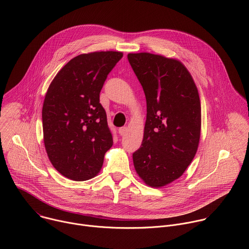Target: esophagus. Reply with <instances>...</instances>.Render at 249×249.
Listing matches in <instances>:
<instances>
[{"label":"esophagus","instance_id":"1","mask_svg":"<svg viewBox=\"0 0 249 249\" xmlns=\"http://www.w3.org/2000/svg\"><path fill=\"white\" fill-rule=\"evenodd\" d=\"M127 132H128V128H127V127H121V128H119V130H118V133H119V135H121V136H124Z\"/></svg>","mask_w":249,"mask_h":249}]
</instances>
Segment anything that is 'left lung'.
Segmentation results:
<instances>
[{
    "label": "left lung",
    "mask_w": 249,
    "mask_h": 249,
    "mask_svg": "<svg viewBox=\"0 0 249 249\" xmlns=\"http://www.w3.org/2000/svg\"><path fill=\"white\" fill-rule=\"evenodd\" d=\"M129 63L147 100L144 138L133 162L140 178L154 188L184 173L200 141L201 103L186 67L173 58L129 53Z\"/></svg>",
    "instance_id": "8db88e82"
}]
</instances>
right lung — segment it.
Returning <instances> with one entry per match:
<instances>
[{
	"label": "right lung",
	"instance_id": "1",
	"mask_svg": "<svg viewBox=\"0 0 249 249\" xmlns=\"http://www.w3.org/2000/svg\"><path fill=\"white\" fill-rule=\"evenodd\" d=\"M122 57L118 51L81 54L59 71L47 89L44 146L52 165L69 179L85 181L97 175L113 145L99 93Z\"/></svg>",
	"mask_w": 249,
	"mask_h": 249
}]
</instances>
